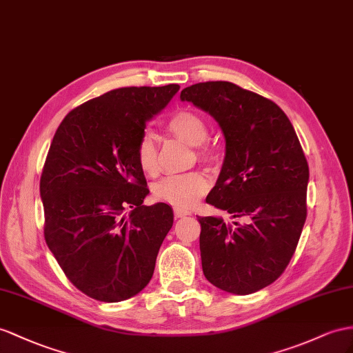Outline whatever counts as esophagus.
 Masks as SVG:
<instances>
[{"label": "esophagus", "mask_w": 353, "mask_h": 353, "mask_svg": "<svg viewBox=\"0 0 353 353\" xmlns=\"http://www.w3.org/2000/svg\"><path fill=\"white\" fill-rule=\"evenodd\" d=\"M192 214L189 209H183V207H174V216L176 218H185V216Z\"/></svg>", "instance_id": "34e87169"}]
</instances>
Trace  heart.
I'll use <instances>...</instances> for the list:
<instances>
[{"label": "heart", "mask_w": 353, "mask_h": 353, "mask_svg": "<svg viewBox=\"0 0 353 353\" xmlns=\"http://www.w3.org/2000/svg\"><path fill=\"white\" fill-rule=\"evenodd\" d=\"M167 130L174 137L186 141L191 146H198V157L209 161L213 158L210 148L204 146V141L209 137V125L200 114L180 110L171 116L167 123ZM137 162L143 173L155 174L158 171V149L155 140L149 132H144L137 144ZM209 188V180L200 171L168 176L153 188L157 198L173 204L176 207H189L195 204Z\"/></svg>", "instance_id": "heart-1"}]
</instances>
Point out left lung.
Wrapping results in <instances>:
<instances>
[{
	"instance_id": "obj_1",
	"label": "left lung",
	"mask_w": 353,
	"mask_h": 353,
	"mask_svg": "<svg viewBox=\"0 0 353 353\" xmlns=\"http://www.w3.org/2000/svg\"><path fill=\"white\" fill-rule=\"evenodd\" d=\"M180 99L213 116L225 137L205 203L245 221L198 218L203 273L222 291L254 294L283 273L301 236L309 183L301 144L276 103L231 82L188 86Z\"/></svg>"
}]
</instances>
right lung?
Listing matches in <instances>:
<instances>
[{"mask_svg":"<svg viewBox=\"0 0 353 353\" xmlns=\"http://www.w3.org/2000/svg\"><path fill=\"white\" fill-rule=\"evenodd\" d=\"M179 89H113L71 110L53 135L40 179L44 239L70 282L98 301L143 291L173 227L171 205H143L137 144Z\"/></svg>","mask_w":353,"mask_h":353,"instance_id":"add662e5","label":"right lung"}]
</instances>
